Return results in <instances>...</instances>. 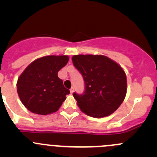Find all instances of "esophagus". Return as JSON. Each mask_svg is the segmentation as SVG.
Masks as SVG:
<instances>
[{"instance_id":"esophagus-1","label":"esophagus","mask_w":157,"mask_h":157,"mask_svg":"<svg viewBox=\"0 0 157 157\" xmlns=\"http://www.w3.org/2000/svg\"><path fill=\"white\" fill-rule=\"evenodd\" d=\"M70 91H71V93H73L74 92V87H71V90H70Z\"/></svg>"}]
</instances>
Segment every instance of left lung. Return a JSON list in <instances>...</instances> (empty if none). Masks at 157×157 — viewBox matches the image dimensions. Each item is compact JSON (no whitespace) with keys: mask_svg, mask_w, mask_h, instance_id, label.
<instances>
[{"mask_svg":"<svg viewBox=\"0 0 157 157\" xmlns=\"http://www.w3.org/2000/svg\"><path fill=\"white\" fill-rule=\"evenodd\" d=\"M72 61L85 82L84 93L73 94L81 112L93 118L112 115L119 108L127 93L124 69L102 55H74Z\"/></svg>","mask_w":157,"mask_h":157,"instance_id":"1","label":"left lung"}]
</instances>
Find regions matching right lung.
<instances>
[{"label":"right lung","mask_w":157,"mask_h":157,"mask_svg":"<svg viewBox=\"0 0 157 157\" xmlns=\"http://www.w3.org/2000/svg\"><path fill=\"white\" fill-rule=\"evenodd\" d=\"M68 60L67 55H47L33 61L23 71L17 80V93L28 110L47 115L59 109L70 91L58 72Z\"/></svg>","instance_id":"right-lung-1"}]
</instances>
